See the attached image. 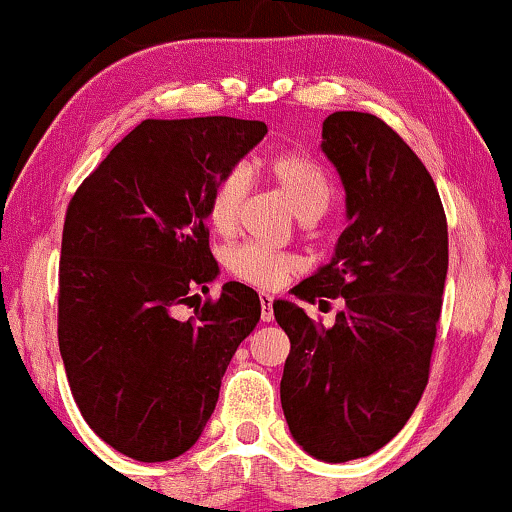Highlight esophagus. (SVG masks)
Here are the masks:
<instances>
[{
    "label": "esophagus",
    "mask_w": 512,
    "mask_h": 512,
    "mask_svg": "<svg viewBox=\"0 0 512 512\" xmlns=\"http://www.w3.org/2000/svg\"><path fill=\"white\" fill-rule=\"evenodd\" d=\"M260 303H262V322H272L274 319V298L269 293H260Z\"/></svg>",
    "instance_id": "obj_1"
}]
</instances>
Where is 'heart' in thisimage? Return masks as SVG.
I'll use <instances>...</instances> for the list:
<instances>
[{
  "mask_svg": "<svg viewBox=\"0 0 512 512\" xmlns=\"http://www.w3.org/2000/svg\"><path fill=\"white\" fill-rule=\"evenodd\" d=\"M267 174L281 190L288 205L303 221H317L331 207L329 178L310 157L298 155V152H283L267 162ZM245 197H248V174L245 169H231L214 183L207 195V219L212 229L229 236L238 229L240 217L245 209ZM226 269L236 279L250 283V286L274 288L283 283L288 274L298 269V260L288 252L264 248L260 243L231 245L224 255Z\"/></svg>",
  "mask_w": 512,
  "mask_h": 512,
  "instance_id": "heart-1",
  "label": "heart"
}]
</instances>
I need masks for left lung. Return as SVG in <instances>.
<instances>
[{"mask_svg": "<svg viewBox=\"0 0 512 512\" xmlns=\"http://www.w3.org/2000/svg\"><path fill=\"white\" fill-rule=\"evenodd\" d=\"M322 150L346 188L348 229L336 255L293 288L298 298H343L324 329L276 300L291 353L281 408L293 439L324 463L386 446L420 403L441 317L448 224L422 159L379 116L334 112Z\"/></svg>", "mask_w": 512, "mask_h": 512, "instance_id": "1", "label": "left lung"}]
</instances>
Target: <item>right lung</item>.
Returning a JSON list of instances; mask_svg holds the SVG:
<instances>
[{"label":"right lung","instance_id":"right-lung-1","mask_svg":"<svg viewBox=\"0 0 512 512\" xmlns=\"http://www.w3.org/2000/svg\"><path fill=\"white\" fill-rule=\"evenodd\" d=\"M267 135L231 116L135 126L80 183L59 260V350L80 415L116 451L164 463L200 439L221 377L260 322L250 286L224 283L207 195Z\"/></svg>","mask_w":512,"mask_h":512}]
</instances>
